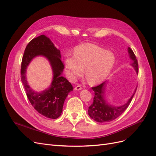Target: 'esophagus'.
Instances as JSON below:
<instances>
[{
    "instance_id": "esophagus-1",
    "label": "esophagus",
    "mask_w": 156,
    "mask_h": 156,
    "mask_svg": "<svg viewBox=\"0 0 156 156\" xmlns=\"http://www.w3.org/2000/svg\"><path fill=\"white\" fill-rule=\"evenodd\" d=\"M81 89H82V87H81V86H80V85H77V86L75 87V90H81Z\"/></svg>"
}]
</instances>
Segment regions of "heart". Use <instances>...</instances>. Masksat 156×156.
I'll return each instance as SVG.
<instances>
[{
	"mask_svg": "<svg viewBox=\"0 0 156 156\" xmlns=\"http://www.w3.org/2000/svg\"><path fill=\"white\" fill-rule=\"evenodd\" d=\"M115 63L114 54L90 43L77 46L74 49V55H68L64 59L69 80L74 81L81 76L84 68V76L90 84L104 81L111 72Z\"/></svg>",
	"mask_w": 156,
	"mask_h": 156,
	"instance_id": "b5f03b06",
	"label": "heart"
}]
</instances>
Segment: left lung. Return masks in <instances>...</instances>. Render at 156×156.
<instances>
[{
	"mask_svg": "<svg viewBox=\"0 0 156 156\" xmlns=\"http://www.w3.org/2000/svg\"><path fill=\"white\" fill-rule=\"evenodd\" d=\"M128 53L132 60L131 65L135 68L136 73H138L139 66L137 60L133 51L130 48H128ZM106 84V82L105 81L99 84L98 86L92 87V90L94 91V100L92 104L88 107V115L90 117L94 120L100 123L112 121L120 116L128 107L136 90V88L135 92L126 103L119 107H115L108 105L105 100L104 96Z\"/></svg>",
	"mask_w": 156,
	"mask_h": 156,
	"instance_id": "left-lung-1",
	"label": "left lung"
}]
</instances>
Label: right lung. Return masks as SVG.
I'll list each match as a JSON object with an SVG mask.
<instances>
[{
  "label": "right lung",
  "mask_w": 156,
  "mask_h": 156,
  "mask_svg": "<svg viewBox=\"0 0 156 156\" xmlns=\"http://www.w3.org/2000/svg\"><path fill=\"white\" fill-rule=\"evenodd\" d=\"M40 55L49 60L53 69L54 78L48 89L37 93L33 91L27 83L26 69L32 58ZM60 58V52L53 42L45 35H41L28 44L21 62V78L28 99L40 114L52 119H56L60 116L66 98L69 92L73 90L72 84L62 76L64 64Z\"/></svg>",
  "instance_id": "right-lung-1"
}]
</instances>
